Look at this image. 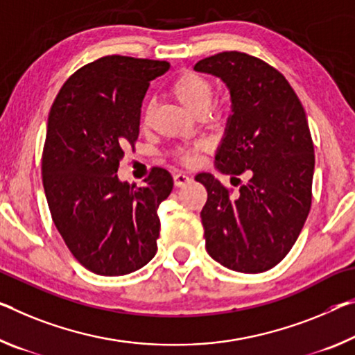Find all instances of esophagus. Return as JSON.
I'll list each match as a JSON object with an SVG mask.
<instances>
[{
	"label": "esophagus",
	"mask_w": 355,
	"mask_h": 355,
	"mask_svg": "<svg viewBox=\"0 0 355 355\" xmlns=\"http://www.w3.org/2000/svg\"><path fill=\"white\" fill-rule=\"evenodd\" d=\"M191 182V177L188 175L187 172H177L173 173V183H175V187H184V184Z\"/></svg>",
	"instance_id": "34e87169"
}]
</instances>
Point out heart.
Wrapping results in <instances>:
<instances>
[{
    "label": "heart",
    "instance_id": "b5f03b06",
    "mask_svg": "<svg viewBox=\"0 0 355 355\" xmlns=\"http://www.w3.org/2000/svg\"><path fill=\"white\" fill-rule=\"evenodd\" d=\"M171 89L173 96L196 115H204L213 101L211 82L204 76L196 74V72H184V74L178 76L175 80L172 82ZM144 118L145 121H148L150 109L145 110ZM204 147V144H198L196 145V150H202ZM177 156L183 162H188V164L194 161V153L189 150H178Z\"/></svg>",
    "mask_w": 355,
    "mask_h": 355
}]
</instances>
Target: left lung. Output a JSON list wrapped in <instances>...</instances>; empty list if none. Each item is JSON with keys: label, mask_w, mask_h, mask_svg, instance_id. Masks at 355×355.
Listing matches in <instances>:
<instances>
[{"label": "left lung", "mask_w": 355, "mask_h": 355, "mask_svg": "<svg viewBox=\"0 0 355 355\" xmlns=\"http://www.w3.org/2000/svg\"><path fill=\"white\" fill-rule=\"evenodd\" d=\"M194 71L221 78L232 101L215 167L248 175L234 194L211 173L196 175L207 189V252L235 272H266L294 246L311 207L314 147L305 110L286 77L248 53L208 56Z\"/></svg>", "instance_id": "1"}]
</instances>
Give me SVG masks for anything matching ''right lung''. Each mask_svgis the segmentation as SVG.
<instances>
[{"instance_id":"right-lung-1","label":"right lung","mask_w":355,"mask_h":355,"mask_svg":"<svg viewBox=\"0 0 355 355\" xmlns=\"http://www.w3.org/2000/svg\"><path fill=\"white\" fill-rule=\"evenodd\" d=\"M168 67L167 61L103 56L67 78L50 109L42 151L50 215L72 256L103 277L136 272L156 254L157 207L173 178L153 167L139 188L116 172L139 137L150 82Z\"/></svg>"}]
</instances>
